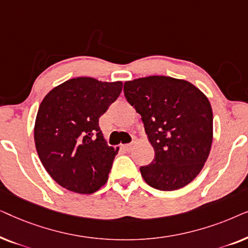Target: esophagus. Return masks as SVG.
<instances>
[{"instance_id":"obj_1","label":"esophagus","mask_w":248,"mask_h":248,"mask_svg":"<svg viewBox=\"0 0 248 248\" xmlns=\"http://www.w3.org/2000/svg\"><path fill=\"white\" fill-rule=\"evenodd\" d=\"M133 148H134V142L123 145V149H124V150H126V151H131Z\"/></svg>"}]
</instances>
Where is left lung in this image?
<instances>
[{
	"mask_svg": "<svg viewBox=\"0 0 248 248\" xmlns=\"http://www.w3.org/2000/svg\"><path fill=\"white\" fill-rule=\"evenodd\" d=\"M128 104L141 115L155 157L140 168L148 185L175 191L202 170L211 150L213 114L208 97L186 80L165 76L124 83Z\"/></svg>",
	"mask_w": 248,
	"mask_h": 248,
	"instance_id": "left-lung-1",
	"label": "left lung"
}]
</instances>
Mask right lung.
Masks as SVG:
<instances>
[{
	"mask_svg": "<svg viewBox=\"0 0 248 248\" xmlns=\"http://www.w3.org/2000/svg\"><path fill=\"white\" fill-rule=\"evenodd\" d=\"M122 88V81L79 77L53 88L43 99L33 128L36 150L62 187L91 194L106 184L118 148L107 144L99 117Z\"/></svg>",
	"mask_w": 248,
	"mask_h": 248,
	"instance_id": "right-lung-1",
	"label": "right lung"
}]
</instances>
